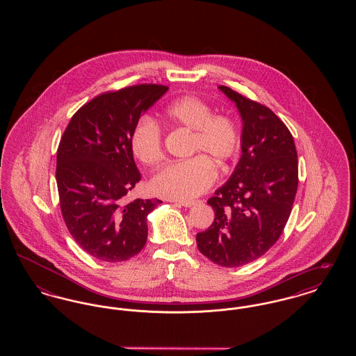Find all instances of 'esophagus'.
I'll list each match as a JSON object with an SVG mask.
<instances>
[{"label":"esophagus","instance_id":"1","mask_svg":"<svg viewBox=\"0 0 356 356\" xmlns=\"http://www.w3.org/2000/svg\"><path fill=\"white\" fill-rule=\"evenodd\" d=\"M172 202L177 205H181V207H192L196 204L195 200H172Z\"/></svg>","mask_w":356,"mask_h":356}]
</instances>
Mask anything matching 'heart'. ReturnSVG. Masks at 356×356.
I'll return each instance as SVG.
<instances>
[{
  "label": "heart",
  "mask_w": 356,
  "mask_h": 356,
  "mask_svg": "<svg viewBox=\"0 0 356 356\" xmlns=\"http://www.w3.org/2000/svg\"><path fill=\"white\" fill-rule=\"evenodd\" d=\"M167 124L191 131L188 154L193 156L157 170L151 180L152 191L173 200H192L204 193L216 179V165L225 170L240 149L241 138L235 120L213 115L212 106L196 96L177 97L164 108ZM136 159L153 165L163 157V135L152 119L140 120L131 137Z\"/></svg>",
  "instance_id": "obj_1"
}]
</instances>
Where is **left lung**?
Wrapping results in <instances>:
<instances>
[{
	"mask_svg": "<svg viewBox=\"0 0 356 356\" xmlns=\"http://www.w3.org/2000/svg\"><path fill=\"white\" fill-rule=\"evenodd\" d=\"M243 121L241 157L229 180L207 203L215 221L196 235L199 251L221 267L248 264L282 235L298 189V153L286 124L270 108L228 86Z\"/></svg>",
	"mask_w": 356,
	"mask_h": 356,
	"instance_id": "left-lung-1",
	"label": "left lung"
}]
</instances>
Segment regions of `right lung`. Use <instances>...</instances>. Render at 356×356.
<instances>
[{
	"instance_id": "add662e5",
	"label": "right lung",
	"mask_w": 356,
	"mask_h": 356,
	"mask_svg": "<svg viewBox=\"0 0 356 356\" xmlns=\"http://www.w3.org/2000/svg\"><path fill=\"white\" fill-rule=\"evenodd\" d=\"M167 90L141 84L105 92L73 115L61 137L56 168L61 213L76 243L102 261L138 254L147 243V216L163 203L127 202V195L141 180L131 148L134 129Z\"/></svg>"
}]
</instances>
